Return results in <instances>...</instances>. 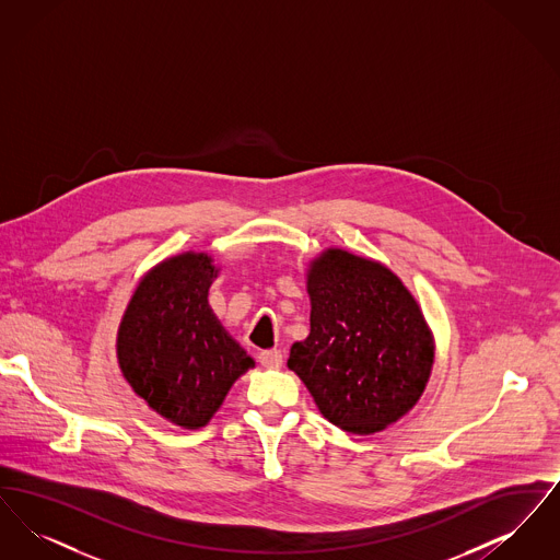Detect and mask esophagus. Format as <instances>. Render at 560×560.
<instances>
[{
    "instance_id": "1",
    "label": "esophagus",
    "mask_w": 560,
    "mask_h": 560,
    "mask_svg": "<svg viewBox=\"0 0 560 560\" xmlns=\"http://www.w3.org/2000/svg\"><path fill=\"white\" fill-rule=\"evenodd\" d=\"M258 361H260V365H265V368H281V363H283V352L277 350V348L262 350V352L258 354Z\"/></svg>"
}]
</instances>
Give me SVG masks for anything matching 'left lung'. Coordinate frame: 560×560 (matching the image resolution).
Instances as JSON below:
<instances>
[{
	"label": "left lung",
	"instance_id": "8db88e82",
	"mask_svg": "<svg viewBox=\"0 0 560 560\" xmlns=\"http://www.w3.org/2000/svg\"><path fill=\"white\" fill-rule=\"evenodd\" d=\"M311 334L290 350L323 418L352 434L397 422L427 388L434 345L399 277L345 249L308 270Z\"/></svg>",
	"mask_w": 560,
	"mask_h": 560
}]
</instances>
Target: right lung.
<instances>
[{"label":"right lung","instance_id":"obj_1","mask_svg":"<svg viewBox=\"0 0 560 560\" xmlns=\"http://www.w3.org/2000/svg\"><path fill=\"white\" fill-rule=\"evenodd\" d=\"M218 275L206 254H183L138 285L117 336L121 372L133 393L183 428L210 422L252 357L208 306Z\"/></svg>","mask_w":560,"mask_h":560}]
</instances>
